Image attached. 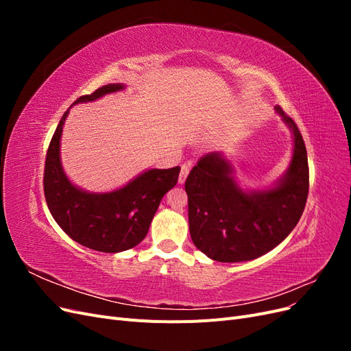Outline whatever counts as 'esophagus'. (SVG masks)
<instances>
[{"label":"esophagus","mask_w":351,"mask_h":351,"mask_svg":"<svg viewBox=\"0 0 351 351\" xmlns=\"http://www.w3.org/2000/svg\"><path fill=\"white\" fill-rule=\"evenodd\" d=\"M189 171H190V165L189 164H183L182 165V171H180V176H178V183L180 184H183L186 182Z\"/></svg>","instance_id":"34e87169"}]
</instances>
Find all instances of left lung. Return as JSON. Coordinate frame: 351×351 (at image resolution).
<instances>
[{"mask_svg":"<svg viewBox=\"0 0 351 351\" xmlns=\"http://www.w3.org/2000/svg\"><path fill=\"white\" fill-rule=\"evenodd\" d=\"M277 111L294 134V154L281 183L267 192L244 193L219 154H206L186 178L189 228L195 246L218 262H244L268 253L299 222L309 193V165L299 127Z\"/></svg>","mask_w":351,"mask_h":351,"instance_id":"obj_1","label":"left lung"}]
</instances>
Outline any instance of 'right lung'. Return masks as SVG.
I'll return each instance as SVG.
<instances>
[{"label":"right lung","mask_w":351,"mask_h":351,"mask_svg":"<svg viewBox=\"0 0 351 351\" xmlns=\"http://www.w3.org/2000/svg\"><path fill=\"white\" fill-rule=\"evenodd\" d=\"M121 88V84H105L73 105L95 101ZM67 114L69 110L61 117L45 158L44 195L51 215L69 237L84 247L104 253L129 250L146 237L161 199L177 184L180 167L149 169L111 193L83 192L69 182L60 164V137Z\"/></svg>","instance_id":"1"}]
</instances>
